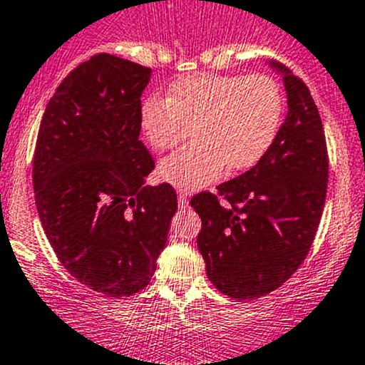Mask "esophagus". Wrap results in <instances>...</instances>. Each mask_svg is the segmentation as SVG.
I'll return each mask as SVG.
<instances>
[{
	"instance_id": "1",
	"label": "esophagus",
	"mask_w": 365,
	"mask_h": 365,
	"mask_svg": "<svg viewBox=\"0 0 365 365\" xmlns=\"http://www.w3.org/2000/svg\"><path fill=\"white\" fill-rule=\"evenodd\" d=\"M178 202H179V207H181V209H186V207L190 205V200H187V195L184 193V191H179Z\"/></svg>"
}]
</instances>
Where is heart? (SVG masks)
I'll use <instances>...</instances> for the list:
<instances>
[{
  "label": "heart",
  "mask_w": 365,
  "mask_h": 365,
  "mask_svg": "<svg viewBox=\"0 0 365 365\" xmlns=\"http://www.w3.org/2000/svg\"><path fill=\"white\" fill-rule=\"evenodd\" d=\"M284 115V92L268 74H198L178 81L168 97H148L140 128L155 150L197 140L160 162L158 175L181 190H198L222 174L261 162L275 143Z\"/></svg>",
  "instance_id": "obj_1"
}]
</instances>
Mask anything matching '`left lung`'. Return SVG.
<instances>
[{
	"label": "left lung",
	"instance_id": "8db88e82",
	"mask_svg": "<svg viewBox=\"0 0 365 365\" xmlns=\"http://www.w3.org/2000/svg\"><path fill=\"white\" fill-rule=\"evenodd\" d=\"M289 111L275 143L257 165L191 198L202 217L197 238L209 280L235 299L275 291L296 272L313 244L325 193L329 158L322 120L303 80L278 62Z\"/></svg>",
	"mask_w": 365,
	"mask_h": 365
}]
</instances>
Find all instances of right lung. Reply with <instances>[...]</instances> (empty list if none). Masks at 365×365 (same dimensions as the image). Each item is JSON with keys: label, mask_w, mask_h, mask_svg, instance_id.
I'll list each match as a JSON object with an SVG mask.
<instances>
[{"label": "right lung", "mask_w": 365, "mask_h": 365, "mask_svg": "<svg viewBox=\"0 0 365 365\" xmlns=\"http://www.w3.org/2000/svg\"><path fill=\"white\" fill-rule=\"evenodd\" d=\"M151 69L97 53L46 104L33 162L38 215L66 269L92 291L132 296L150 284L178 210L139 140Z\"/></svg>", "instance_id": "1"}]
</instances>
